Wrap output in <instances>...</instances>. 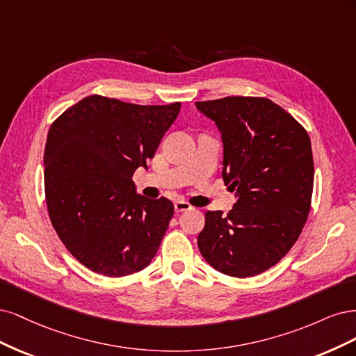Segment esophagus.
Returning <instances> with one entry per match:
<instances>
[{"label": "esophagus", "instance_id": "esophagus-1", "mask_svg": "<svg viewBox=\"0 0 356 356\" xmlns=\"http://www.w3.org/2000/svg\"><path fill=\"white\" fill-rule=\"evenodd\" d=\"M192 207H191V204L189 202H186V201H176L175 202V210H176V213H181V211H188V210H191Z\"/></svg>", "mask_w": 356, "mask_h": 356}]
</instances>
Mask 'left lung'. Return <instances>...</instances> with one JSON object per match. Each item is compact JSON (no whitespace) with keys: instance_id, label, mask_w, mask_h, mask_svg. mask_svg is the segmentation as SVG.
Wrapping results in <instances>:
<instances>
[{"instance_id":"left-lung-1","label":"left lung","mask_w":356,"mask_h":356,"mask_svg":"<svg viewBox=\"0 0 356 356\" xmlns=\"http://www.w3.org/2000/svg\"><path fill=\"white\" fill-rule=\"evenodd\" d=\"M223 142V180L234 209L205 213L198 247L210 266L248 278L272 268L302 234L314 189L311 139L289 112L266 97L197 102Z\"/></svg>"}]
</instances>
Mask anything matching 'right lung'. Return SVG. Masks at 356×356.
I'll list each match as a JSON object with an SVG mask.
<instances>
[{
    "instance_id": "obj_1",
    "label": "right lung",
    "mask_w": 356,
    "mask_h": 356,
    "mask_svg": "<svg viewBox=\"0 0 356 356\" xmlns=\"http://www.w3.org/2000/svg\"><path fill=\"white\" fill-rule=\"evenodd\" d=\"M179 111L180 102L143 106L93 95L51 124L44 151L50 220L90 270L120 278L155 257L175 205L136 193L131 177L147 167Z\"/></svg>"
}]
</instances>
